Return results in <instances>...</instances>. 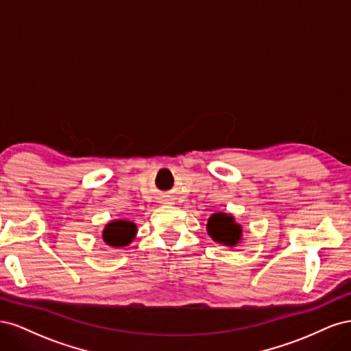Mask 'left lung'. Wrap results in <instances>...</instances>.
Segmentation results:
<instances>
[{"instance_id": "1", "label": "left lung", "mask_w": 351, "mask_h": 351, "mask_svg": "<svg viewBox=\"0 0 351 351\" xmlns=\"http://www.w3.org/2000/svg\"><path fill=\"white\" fill-rule=\"evenodd\" d=\"M206 228L212 240L224 244V246L232 247L241 240V226L236 224L234 218L224 212L210 215Z\"/></svg>"}]
</instances>
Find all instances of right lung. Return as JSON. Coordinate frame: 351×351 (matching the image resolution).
Instances as JSON below:
<instances>
[{
	"label": "right lung",
	"instance_id": "right-lung-1",
	"mask_svg": "<svg viewBox=\"0 0 351 351\" xmlns=\"http://www.w3.org/2000/svg\"><path fill=\"white\" fill-rule=\"evenodd\" d=\"M137 232L134 222L129 221H112L107 224L105 230L102 231V239L104 241L112 247H123L127 244L132 243Z\"/></svg>",
	"mask_w": 351,
	"mask_h": 351
}]
</instances>
